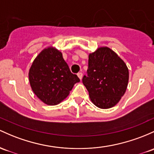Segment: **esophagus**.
Masks as SVG:
<instances>
[{
  "mask_svg": "<svg viewBox=\"0 0 154 154\" xmlns=\"http://www.w3.org/2000/svg\"><path fill=\"white\" fill-rule=\"evenodd\" d=\"M77 76H78V77L80 79V80H82V72H79V73H77Z\"/></svg>",
  "mask_w": 154,
  "mask_h": 154,
  "instance_id": "obj_1",
  "label": "esophagus"
}]
</instances>
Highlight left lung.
I'll return each mask as SVG.
<instances>
[{
  "label": "left lung",
  "instance_id": "left-lung-1",
  "mask_svg": "<svg viewBox=\"0 0 154 154\" xmlns=\"http://www.w3.org/2000/svg\"><path fill=\"white\" fill-rule=\"evenodd\" d=\"M128 82L126 63L109 47H99L89 55L87 75L82 77V82L96 107L108 109L118 104L126 92Z\"/></svg>",
  "mask_w": 154,
  "mask_h": 154
}]
</instances>
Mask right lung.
<instances>
[{"label": "right lung", "instance_id": "add662e5", "mask_svg": "<svg viewBox=\"0 0 154 154\" xmlns=\"http://www.w3.org/2000/svg\"><path fill=\"white\" fill-rule=\"evenodd\" d=\"M31 88L48 105H56L67 97L74 85L80 82L71 72L62 53L50 47L38 54L29 70Z\"/></svg>", "mask_w": 154, "mask_h": 154}]
</instances>
